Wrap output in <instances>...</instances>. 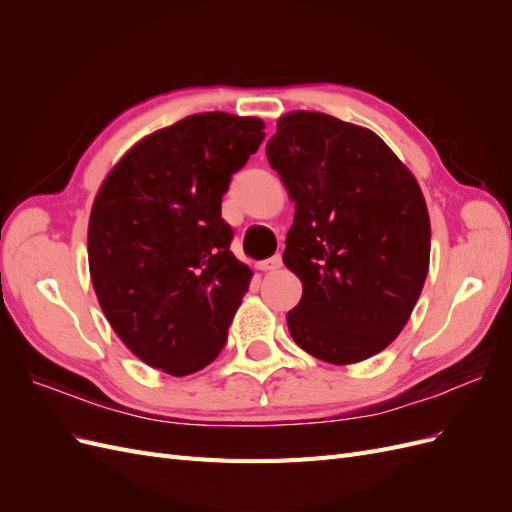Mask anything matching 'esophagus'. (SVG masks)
<instances>
[{"label":"esophagus","mask_w":512,"mask_h":512,"mask_svg":"<svg viewBox=\"0 0 512 512\" xmlns=\"http://www.w3.org/2000/svg\"><path fill=\"white\" fill-rule=\"evenodd\" d=\"M258 271H262V273H269V271H277L282 267V256L277 254V256H271V258H267V260H262V262H258Z\"/></svg>","instance_id":"1"}]
</instances>
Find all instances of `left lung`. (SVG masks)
Listing matches in <instances>:
<instances>
[{
  "label": "left lung",
  "instance_id": "1",
  "mask_svg": "<svg viewBox=\"0 0 512 512\" xmlns=\"http://www.w3.org/2000/svg\"><path fill=\"white\" fill-rule=\"evenodd\" d=\"M267 158L294 203L284 265L303 294L288 331L320 361L361 363L406 327L425 286L421 185L376 132L324 113L280 117Z\"/></svg>",
  "mask_w": 512,
  "mask_h": 512
}]
</instances>
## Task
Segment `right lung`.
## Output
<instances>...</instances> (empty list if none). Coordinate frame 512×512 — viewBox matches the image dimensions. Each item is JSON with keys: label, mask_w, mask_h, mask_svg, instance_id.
<instances>
[{"label": "right lung", "mask_w": 512, "mask_h": 512, "mask_svg": "<svg viewBox=\"0 0 512 512\" xmlns=\"http://www.w3.org/2000/svg\"><path fill=\"white\" fill-rule=\"evenodd\" d=\"M262 130L256 117H185L136 143L91 207L87 256L102 312L130 352L170 376L218 359L250 288L222 196Z\"/></svg>", "instance_id": "add662e5"}]
</instances>
